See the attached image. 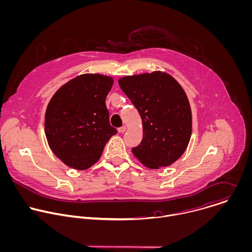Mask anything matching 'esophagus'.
I'll list each match as a JSON object with an SVG mask.
<instances>
[{
    "instance_id": "obj_1",
    "label": "esophagus",
    "mask_w": 252,
    "mask_h": 252,
    "mask_svg": "<svg viewBox=\"0 0 252 252\" xmlns=\"http://www.w3.org/2000/svg\"><path fill=\"white\" fill-rule=\"evenodd\" d=\"M126 130V126H122V127L119 128V132H121V133H124Z\"/></svg>"
}]
</instances>
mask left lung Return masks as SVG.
<instances>
[{
    "mask_svg": "<svg viewBox=\"0 0 252 252\" xmlns=\"http://www.w3.org/2000/svg\"><path fill=\"white\" fill-rule=\"evenodd\" d=\"M142 121V140L131 152L149 168L168 166L186 152L191 135V110L186 92L160 70L119 80Z\"/></svg>",
    "mask_w": 252,
    "mask_h": 252,
    "instance_id": "obj_1",
    "label": "left lung"
}]
</instances>
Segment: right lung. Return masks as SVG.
I'll use <instances>...</instances> for the list:
<instances>
[{
  "label": "right lung",
  "instance_id": "1",
  "mask_svg": "<svg viewBox=\"0 0 252 252\" xmlns=\"http://www.w3.org/2000/svg\"><path fill=\"white\" fill-rule=\"evenodd\" d=\"M113 84L112 77L85 74L62 86L51 98L45 132L51 150L65 165L79 170L91 167L118 132L105 105Z\"/></svg>",
  "mask_w": 252,
  "mask_h": 252
}]
</instances>
